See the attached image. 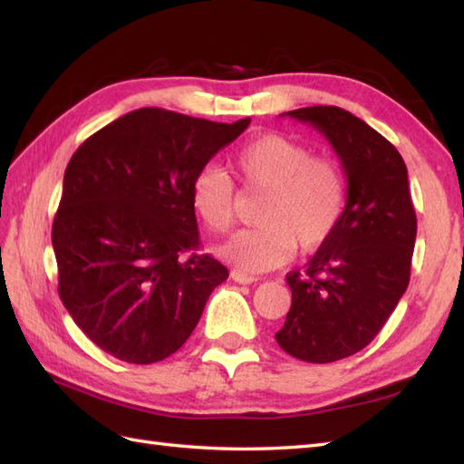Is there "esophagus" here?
Masks as SVG:
<instances>
[{"instance_id": "1", "label": "esophagus", "mask_w": 464, "mask_h": 464, "mask_svg": "<svg viewBox=\"0 0 464 464\" xmlns=\"http://www.w3.org/2000/svg\"><path fill=\"white\" fill-rule=\"evenodd\" d=\"M231 279L235 281V283H239V285H251V283H257L259 279L257 277H253V275H247V273H243V271H231Z\"/></svg>"}]
</instances>
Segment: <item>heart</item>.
I'll return each mask as SVG.
<instances>
[{"label":"heart","instance_id":"obj_1","mask_svg":"<svg viewBox=\"0 0 464 464\" xmlns=\"http://www.w3.org/2000/svg\"><path fill=\"white\" fill-rule=\"evenodd\" d=\"M235 171L245 189L267 193L259 229L241 231L217 253L247 273L287 263L295 249L313 253L327 243L343 219L347 181L327 157H313L309 147L277 133L261 135L237 153ZM235 185L217 167H203L191 183L197 217L213 233H227L235 221Z\"/></svg>","mask_w":464,"mask_h":464}]
</instances>
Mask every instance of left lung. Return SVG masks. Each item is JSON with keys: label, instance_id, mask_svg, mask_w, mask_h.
Returning <instances> with one entry per match:
<instances>
[{"label": "left lung", "instance_id": "obj_1", "mask_svg": "<svg viewBox=\"0 0 464 464\" xmlns=\"http://www.w3.org/2000/svg\"><path fill=\"white\" fill-rule=\"evenodd\" d=\"M283 115L331 143L347 177V205L307 267L287 275L291 309L275 339L295 359L333 362L367 347L407 291L417 239L407 165L395 145L341 107Z\"/></svg>", "mask_w": 464, "mask_h": 464}]
</instances>
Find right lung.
<instances>
[{
	"instance_id": "1",
	"label": "right lung",
	"mask_w": 464,
	"mask_h": 464,
	"mask_svg": "<svg viewBox=\"0 0 464 464\" xmlns=\"http://www.w3.org/2000/svg\"><path fill=\"white\" fill-rule=\"evenodd\" d=\"M251 123L143 107L85 140L67 163L52 243L59 297L111 357L173 354L229 271L197 249L191 183Z\"/></svg>"
}]
</instances>
